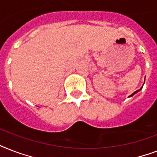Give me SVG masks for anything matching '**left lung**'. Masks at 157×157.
I'll list each match as a JSON object with an SVG mask.
<instances>
[{
	"instance_id": "obj_1",
	"label": "left lung",
	"mask_w": 157,
	"mask_h": 157,
	"mask_svg": "<svg viewBox=\"0 0 157 157\" xmlns=\"http://www.w3.org/2000/svg\"><path fill=\"white\" fill-rule=\"evenodd\" d=\"M134 93H136V91H135V92H134ZM134 93H133V94H131V95H130V96H132V95H134Z\"/></svg>"
}]
</instances>
